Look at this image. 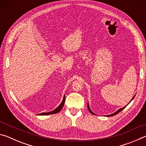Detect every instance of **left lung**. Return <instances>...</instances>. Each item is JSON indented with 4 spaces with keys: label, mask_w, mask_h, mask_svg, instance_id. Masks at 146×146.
<instances>
[{
    "label": "left lung",
    "mask_w": 146,
    "mask_h": 146,
    "mask_svg": "<svg viewBox=\"0 0 146 146\" xmlns=\"http://www.w3.org/2000/svg\"><path fill=\"white\" fill-rule=\"evenodd\" d=\"M135 95L134 96V97H133V98H132V99L131 100V101H130V102H131V101H132V100L133 99V98H135ZM130 102H129V104L130 103ZM127 104V105H128ZM126 106H124V107H123V108H120V109H119V110H118L117 111H116V112H115L114 113H113V114H111V115H106V117H113V116H114V115H117V113H119V112H120L121 111H122V110H123V109H124L125 107H126ZM88 110H89V111H90L91 113H92V114L93 115H96V114H95V113H94L93 111H91V109H90V106H89V103H88Z\"/></svg>",
    "instance_id": "1"
}]
</instances>
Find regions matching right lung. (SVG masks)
I'll return each mask as SVG.
<instances>
[{"instance_id": "add662e5", "label": "right lung", "mask_w": 146, "mask_h": 146, "mask_svg": "<svg viewBox=\"0 0 146 146\" xmlns=\"http://www.w3.org/2000/svg\"><path fill=\"white\" fill-rule=\"evenodd\" d=\"M65 99H66V98H65V95H64L63 100H62V102L60 103V104L59 105L58 107L55 109V110H54L53 111H51L48 112V113H42L38 115H51V114H55V113L60 112V110H62V108H63L64 102H65Z\"/></svg>"}]
</instances>
